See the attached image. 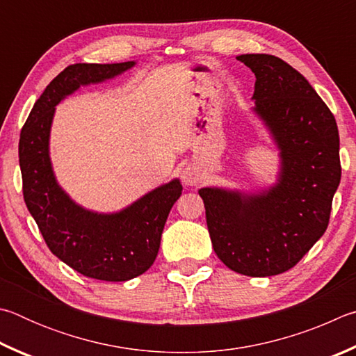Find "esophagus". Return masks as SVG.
Listing matches in <instances>:
<instances>
[{
    "label": "esophagus",
    "mask_w": 356,
    "mask_h": 356,
    "mask_svg": "<svg viewBox=\"0 0 356 356\" xmlns=\"http://www.w3.org/2000/svg\"><path fill=\"white\" fill-rule=\"evenodd\" d=\"M181 179L184 186H197L198 183H202V173L198 168L195 167H188L184 168L183 173H181Z\"/></svg>",
    "instance_id": "obj_1"
}]
</instances>
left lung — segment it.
I'll list each match as a JSON object with an SVG mask.
<instances>
[{
	"label": "left lung",
	"instance_id": "obj_1",
	"mask_svg": "<svg viewBox=\"0 0 356 356\" xmlns=\"http://www.w3.org/2000/svg\"><path fill=\"white\" fill-rule=\"evenodd\" d=\"M254 73L252 111L278 148L277 181L254 192L202 188L217 257L247 277L289 270L325 233L341 181L339 133L307 78L272 54H241Z\"/></svg>",
	"mask_w": 356,
	"mask_h": 356
}]
</instances>
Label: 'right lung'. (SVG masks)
<instances>
[{
	"label": "right lung",
	"mask_w": 356,
	"mask_h": 356,
	"mask_svg": "<svg viewBox=\"0 0 356 356\" xmlns=\"http://www.w3.org/2000/svg\"><path fill=\"white\" fill-rule=\"evenodd\" d=\"M134 65V60H128L67 67L35 102L18 142L24 203L48 248L84 277L103 282H128L152 267L168 213L183 186L175 178L117 213L86 209L56 179L49 134L56 106L62 99L81 86L104 83Z\"/></svg>",
	"instance_id": "add662e5"
}]
</instances>
